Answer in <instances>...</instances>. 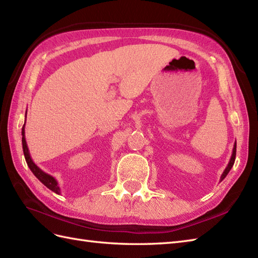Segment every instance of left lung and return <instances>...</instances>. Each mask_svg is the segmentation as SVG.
Masks as SVG:
<instances>
[{
  "mask_svg": "<svg viewBox=\"0 0 258 258\" xmlns=\"http://www.w3.org/2000/svg\"><path fill=\"white\" fill-rule=\"evenodd\" d=\"M235 157H236V142H235L234 147H233V153H232L231 160H229V162H228V164H227V166H226V168H225V171L223 172L222 176H221V182H222V180H223L224 178H225V177L227 176V174L229 173V171H231V168H232V167H233V165H234Z\"/></svg>",
  "mask_w": 258,
  "mask_h": 258,
  "instance_id": "left-lung-1",
  "label": "left lung"
}]
</instances>
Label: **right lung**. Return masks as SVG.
Masks as SVG:
<instances>
[{"instance_id":"obj_1","label":"right lung","mask_w":258,"mask_h":258,"mask_svg":"<svg viewBox=\"0 0 258 258\" xmlns=\"http://www.w3.org/2000/svg\"><path fill=\"white\" fill-rule=\"evenodd\" d=\"M25 117H26V115H25ZM22 145H23V153H24V156H25V161L27 163V166H29L30 169L32 171V173L34 174L36 178L40 179V182L42 184H44L47 188H50L52 191H54V193L61 194V189H59L57 180L54 178L52 175L43 172L42 169L38 167L34 162L32 161L29 147H27L26 141H25V123L23 125V127H22Z\"/></svg>"}]
</instances>
